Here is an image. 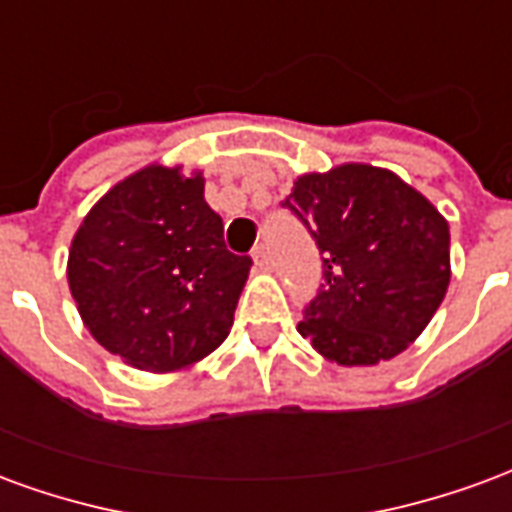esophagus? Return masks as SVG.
<instances>
[{
	"label": "esophagus",
	"mask_w": 512,
	"mask_h": 512,
	"mask_svg": "<svg viewBox=\"0 0 512 512\" xmlns=\"http://www.w3.org/2000/svg\"><path fill=\"white\" fill-rule=\"evenodd\" d=\"M252 260H255V266L257 268H271V252H268V246L266 244H257L255 249H252Z\"/></svg>",
	"instance_id": "34e87169"
}]
</instances>
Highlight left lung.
Here are the masks:
<instances>
[{
	"label": "left lung",
	"mask_w": 512,
	"mask_h": 512,
	"mask_svg": "<svg viewBox=\"0 0 512 512\" xmlns=\"http://www.w3.org/2000/svg\"><path fill=\"white\" fill-rule=\"evenodd\" d=\"M282 208L323 257L299 334L329 362L378 365L417 340L450 285V224L395 172L343 164L293 183Z\"/></svg>",
	"instance_id": "8db88e82"
}]
</instances>
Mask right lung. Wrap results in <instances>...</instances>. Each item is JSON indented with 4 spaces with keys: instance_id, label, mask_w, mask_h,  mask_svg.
Returning a JSON list of instances; mask_svg holds the SVG:
<instances>
[{
    "instance_id": "right-lung-1",
    "label": "right lung",
    "mask_w": 512,
    "mask_h": 512,
    "mask_svg": "<svg viewBox=\"0 0 512 512\" xmlns=\"http://www.w3.org/2000/svg\"><path fill=\"white\" fill-rule=\"evenodd\" d=\"M252 257L224 246L202 172L139 169L95 202L68 252V285L98 343L126 365L172 373L224 343Z\"/></svg>"
}]
</instances>
